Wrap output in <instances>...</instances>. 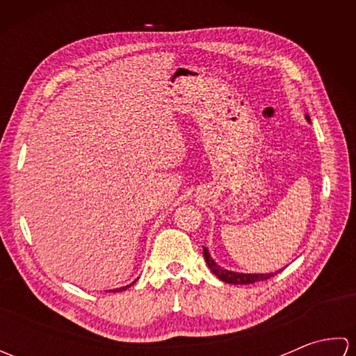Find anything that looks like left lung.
Wrapping results in <instances>:
<instances>
[{
	"label": "left lung",
	"instance_id": "1",
	"mask_svg": "<svg viewBox=\"0 0 356 356\" xmlns=\"http://www.w3.org/2000/svg\"><path fill=\"white\" fill-rule=\"evenodd\" d=\"M307 120H311L309 119V116H307ZM203 257H205L207 264L211 269V272H213L217 278H220L222 282L229 283V284H251L255 282H263V280H268L277 274V272H274V274H272V272L270 274H241V272H232V270L222 269L213 259H211V255L205 246H203Z\"/></svg>",
	"mask_w": 356,
	"mask_h": 356
}]
</instances>
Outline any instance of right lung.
Here are the masks:
<instances>
[{"label":"right lung","instance_id":"right-lung-1","mask_svg":"<svg viewBox=\"0 0 356 356\" xmlns=\"http://www.w3.org/2000/svg\"><path fill=\"white\" fill-rule=\"evenodd\" d=\"M133 283H134V282H133ZM133 283H131V284H127V286H122V287H119V289H115V291H113V292H122V291H127L128 287L133 286ZM110 292H111V291H110Z\"/></svg>","mask_w":356,"mask_h":356}]
</instances>
